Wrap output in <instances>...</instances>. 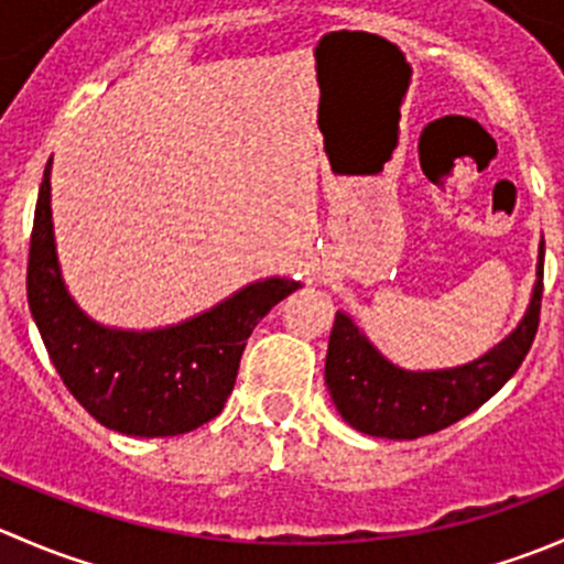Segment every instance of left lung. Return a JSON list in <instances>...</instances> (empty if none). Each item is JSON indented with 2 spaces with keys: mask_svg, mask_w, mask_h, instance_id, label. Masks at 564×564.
I'll return each mask as SVG.
<instances>
[{
  "mask_svg": "<svg viewBox=\"0 0 564 564\" xmlns=\"http://www.w3.org/2000/svg\"><path fill=\"white\" fill-rule=\"evenodd\" d=\"M543 256L540 240L538 272L529 305L510 335L477 360L436 371H406L390 362L366 338L346 311L335 314L329 333L324 384L340 417L351 429L382 440H417L436 434L488 401L524 362L540 322L543 297Z\"/></svg>",
  "mask_w": 564,
  "mask_h": 564,
  "instance_id": "8db88e82",
  "label": "left lung"
}]
</instances>
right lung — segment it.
I'll return each mask as SVG.
<instances>
[{
  "label": "right lung",
  "instance_id": "add662e5",
  "mask_svg": "<svg viewBox=\"0 0 564 564\" xmlns=\"http://www.w3.org/2000/svg\"><path fill=\"white\" fill-rule=\"evenodd\" d=\"M51 161L40 182L26 297L65 388L106 429L176 436L218 417L250 333L300 281L259 278L209 311L155 329L106 327L78 308L62 278L51 220Z\"/></svg>",
  "mask_w": 564,
  "mask_h": 564
}]
</instances>
